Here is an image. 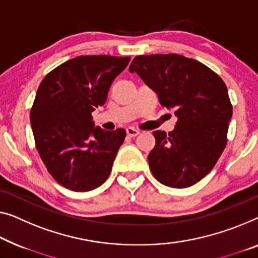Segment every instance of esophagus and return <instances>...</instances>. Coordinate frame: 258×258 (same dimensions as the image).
<instances>
[{"instance_id":"obj_1","label":"esophagus","mask_w":258,"mask_h":258,"mask_svg":"<svg viewBox=\"0 0 258 258\" xmlns=\"http://www.w3.org/2000/svg\"><path fill=\"white\" fill-rule=\"evenodd\" d=\"M126 133H127L128 137L134 138V137H137L138 134H139L140 132H139V131H138V130L133 128V127H127V128H126Z\"/></svg>"}]
</instances>
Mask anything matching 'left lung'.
<instances>
[{
	"instance_id": "8db88e82",
	"label": "left lung",
	"mask_w": 258,
	"mask_h": 258,
	"mask_svg": "<svg viewBox=\"0 0 258 258\" xmlns=\"http://www.w3.org/2000/svg\"><path fill=\"white\" fill-rule=\"evenodd\" d=\"M130 72L177 117L172 132L153 133L148 162L154 177L176 189L194 185L212 170L227 144L233 107L225 82L204 63L179 54L138 55Z\"/></svg>"
}]
</instances>
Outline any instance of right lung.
I'll return each instance as SVG.
<instances>
[{
  "label": "right lung",
  "instance_id": "1",
  "mask_svg": "<svg viewBox=\"0 0 258 258\" xmlns=\"http://www.w3.org/2000/svg\"><path fill=\"white\" fill-rule=\"evenodd\" d=\"M130 60L76 56L49 72L38 88L30 112L36 147L47 171L66 189L90 191L109 177L126 132L95 127L91 112L104 104Z\"/></svg>",
  "mask_w": 258,
  "mask_h": 258
}]
</instances>
